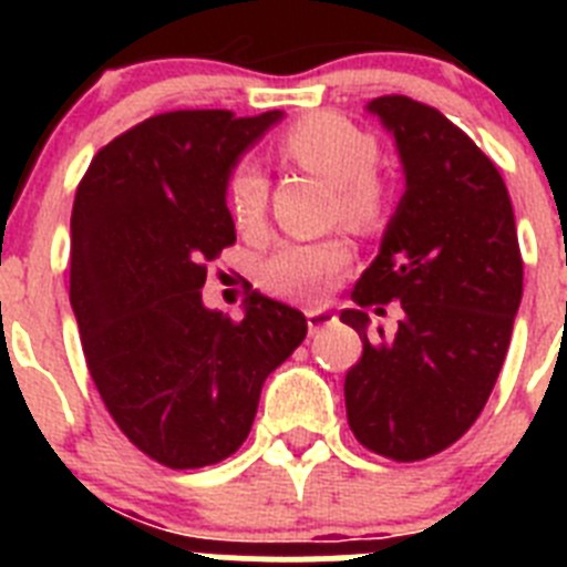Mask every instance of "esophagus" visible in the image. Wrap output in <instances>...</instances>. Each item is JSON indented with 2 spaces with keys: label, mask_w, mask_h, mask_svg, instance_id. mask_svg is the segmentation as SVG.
<instances>
[{
  "label": "esophagus",
  "mask_w": 567,
  "mask_h": 567,
  "mask_svg": "<svg viewBox=\"0 0 567 567\" xmlns=\"http://www.w3.org/2000/svg\"><path fill=\"white\" fill-rule=\"evenodd\" d=\"M329 323H334V315L329 312V309H309V312H307L309 334H318L320 329L329 327Z\"/></svg>",
  "instance_id": "obj_1"
}]
</instances>
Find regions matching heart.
Masks as SVG:
<instances>
[{"label":"heart","instance_id":"obj_1","mask_svg":"<svg viewBox=\"0 0 567 567\" xmlns=\"http://www.w3.org/2000/svg\"><path fill=\"white\" fill-rule=\"evenodd\" d=\"M275 150L284 162L332 184V215L354 233H378L389 215V187L378 175L374 135L340 115L318 113L289 124ZM267 178L258 164L240 162L227 178V209L240 235L267 227ZM352 249L338 235L315 240H289L260 264L258 280L278 298L315 303L346 272Z\"/></svg>","mask_w":567,"mask_h":567}]
</instances>
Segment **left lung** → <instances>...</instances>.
I'll return each instance as SVG.
<instances>
[{
    "instance_id": "1",
    "label": "left lung",
    "mask_w": 567,
    "mask_h": 567,
    "mask_svg": "<svg viewBox=\"0 0 567 567\" xmlns=\"http://www.w3.org/2000/svg\"><path fill=\"white\" fill-rule=\"evenodd\" d=\"M369 110L398 142L405 193L354 284L358 309L340 312L363 340L346 417L363 449L414 463L457 443L485 409L523 298V255L503 175L457 124L409 96ZM389 299L404 307L399 332L369 339L362 309Z\"/></svg>"
}]
</instances>
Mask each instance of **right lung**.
Listing matches in <instances>:
<instances>
[{
    "label": "right lung",
    "mask_w": 567,
    "mask_h": 567,
    "mask_svg": "<svg viewBox=\"0 0 567 567\" xmlns=\"http://www.w3.org/2000/svg\"><path fill=\"white\" fill-rule=\"evenodd\" d=\"M280 115H150L104 144L79 182L70 307L84 360L124 437L167 468L238 452L264 380L307 338L298 309L258 292L240 320L202 300L207 264L235 244L229 173Z\"/></svg>",
    "instance_id": "right-lung-1"
}]
</instances>
